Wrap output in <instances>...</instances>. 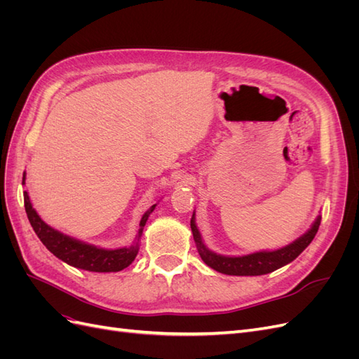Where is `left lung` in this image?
I'll return each instance as SVG.
<instances>
[{"instance_id":"8db88e82","label":"left lung","mask_w":359,"mask_h":359,"mask_svg":"<svg viewBox=\"0 0 359 359\" xmlns=\"http://www.w3.org/2000/svg\"><path fill=\"white\" fill-rule=\"evenodd\" d=\"M320 220L322 217L319 215L316 222H314L309 229V232H306L301 238H298L297 241H293L292 244L283 248L274 250V252H257L238 257L217 255L206 248L205 244L202 243L196 223H194V214L190 220V227L202 260L212 269L227 276H264L268 273H273V271L285 266L289 262H292L293 259H297L304 250L309 247V244L313 241V238L316 236L320 226Z\"/></svg>"}]
</instances>
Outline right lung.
Returning a JSON list of instances; mask_svg holds the SVG:
<instances>
[{
	"label": "right lung",
	"instance_id": "add662e5",
	"mask_svg": "<svg viewBox=\"0 0 359 359\" xmlns=\"http://www.w3.org/2000/svg\"><path fill=\"white\" fill-rule=\"evenodd\" d=\"M22 184H25V173H24ZM24 202H25V211L32 229H34L36 235L40 238V241L46 245L49 252L53 256L61 259L62 262H66L74 268L93 271V273H116V271H121L133 262L139 252V238L142 235L144 226L148 220L149 214L156 208V205H153L144 214L142 220L139 223L140 226L139 235L133 245L116 248V250H104L91 244L82 243L79 240H74L72 236H67L55 229H52L50 226H48L40 219L36 210L32 208L27 191H24Z\"/></svg>",
	"mask_w": 359,
	"mask_h": 359
}]
</instances>
